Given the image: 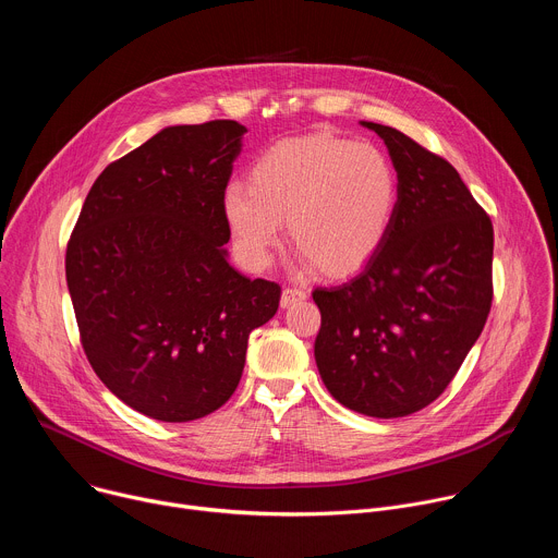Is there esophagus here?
<instances>
[{"label": "esophagus", "instance_id": "esophagus-1", "mask_svg": "<svg viewBox=\"0 0 558 558\" xmlns=\"http://www.w3.org/2000/svg\"><path fill=\"white\" fill-rule=\"evenodd\" d=\"M304 298H306V291H304L302 287H287V289L282 291L280 304H282V306H291V304H295V302H300V300H304Z\"/></svg>", "mask_w": 558, "mask_h": 558}]
</instances>
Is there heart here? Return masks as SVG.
Segmentation results:
<instances>
[{
  "label": "heart",
  "instance_id": "1",
  "mask_svg": "<svg viewBox=\"0 0 558 558\" xmlns=\"http://www.w3.org/2000/svg\"><path fill=\"white\" fill-rule=\"evenodd\" d=\"M250 183L231 181L222 214L241 256L269 265L289 225L293 245L327 276L364 267L392 227L400 179L384 149L366 141L308 134L271 145Z\"/></svg>",
  "mask_w": 558,
  "mask_h": 558
}]
</instances>
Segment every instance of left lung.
Segmentation results:
<instances>
[{
    "label": "left lung",
    "instance_id": "left-lung-1",
    "mask_svg": "<svg viewBox=\"0 0 558 558\" xmlns=\"http://www.w3.org/2000/svg\"><path fill=\"white\" fill-rule=\"evenodd\" d=\"M375 130L400 179L379 252L351 280L317 287L315 364L336 400L390 420L446 390L493 306V220L444 156L404 132Z\"/></svg>",
    "mask_w": 558,
    "mask_h": 558
}]
</instances>
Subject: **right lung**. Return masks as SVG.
<instances>
[{"label":"right lung","mask_w":558,"mask_h":558,"mask_svg":"<svg viewBox=\"0 0 558 558\" xmlns=\"http://www.w3.org/2000/svg\"><path fill=\"white\" fill-rule=\"evenodd\" d=\"M245 125L158 132L95 181L65 250L84 353L130 409L158 422L218 411L280 284L238 274L222 250V192Z\"/></svg>","instance_id":"obj_1"}]
</instances>
